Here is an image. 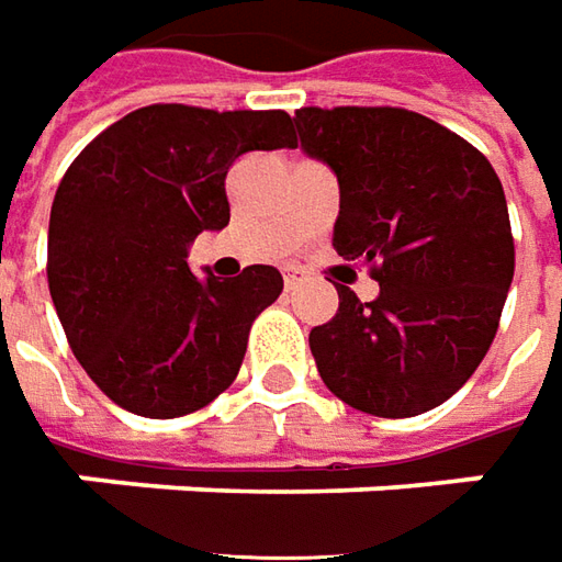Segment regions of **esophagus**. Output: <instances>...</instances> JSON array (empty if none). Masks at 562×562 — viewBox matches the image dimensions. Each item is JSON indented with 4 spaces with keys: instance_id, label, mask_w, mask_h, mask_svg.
Segmentation results:
<instances>
[{
    "instance_id": "1",
    "label": "esophagus",
    "mask_w": 562,
    "mask_h": 562,
    "mask_svg": "<svg viewBox=\"0 0 562 562\" xmlns=\"http://www.w3.org/2000/svg\"><path fill=\"white\" fill-rule=\"evenodd\" d=\"M300 281H303V272H296V269H284V288L293 290Z\"/></svg>"
}]
</instances>
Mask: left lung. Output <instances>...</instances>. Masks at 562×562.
Wrapping results in <instances>:
<instances>
[{
    "label": "left lung",
    "mask_w": 562,
    "mask_h": 562,
    "mask_svg": "<svg viewBox=\"0 0 562 562\" xmlns=\"http://www.w3.org/2000/svg\"><path fill=\"white\" fill-rule=\"evenodd\" d=\"M293 123L340 182L334 250L380 284L371 303L337 288V315L308 334L318 374L364 414L430 412L480 368L514 281L498 172L405 108H300Z\"/></svg>",
    "instance_id": "8db88e82"
}]
</instances>
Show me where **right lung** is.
<instances>
[{
	"label": "right lung",
	"instance_id": "obj_1",
	"mask_svg": "<svg viewBox=\"0 0 562 562\" xmlns=\"http://www.w3.org/2000/svg\"><path fill=\"white\" fill-rule=\"evenodd\" d=\"M284 111L148 104L67 167L48 220V293L86 374L120 408L182 417L235 383L274 266L198 278L188 247L232 220L225 176L247 150L293 148Z\"/></svg>",
	"mask_w": 562,
	"mask_h": 562
}]
</instances>
